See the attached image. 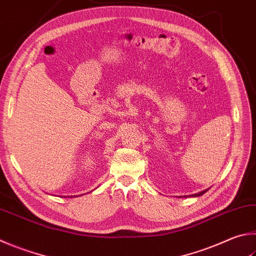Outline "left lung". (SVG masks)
<instances>
[{
    "mask_svg": "<svg viewBox=\"0 0 256 256\" xmlns=\"http://www.w3.org/2000/svg\"><path fill=\"white\" fill-rule=\"evenodd\" d=\"M209 189V188H208ZM208 189H205V190H202V192H197V194H190V196L192 197H199V196H202V194H205L206 192H208ZM182 197V196H180V198ZM184 197H187V196H184Z\"/></svg>",
    "mask_w": 256,
    "mask_h": 256,
    "instance_id": "8db88e82",
    "label": "left lung"
}]
</instances>
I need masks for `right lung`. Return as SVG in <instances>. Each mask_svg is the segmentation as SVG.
<instances>
[{
    "instance_id": "right-lung-1",
    "label": "right lung",
    "mask_w": 256,
    "mask_h": 256,
    "mask_svg": "<svg viewBox=\"0 0 256 256\" xmlns=\"http://www.w3.org/2000/svg\"><path fill=\"white\" fill-rule=\"evenodd\" d=\"M80 196H82V194H80ZM68 197H69V198H70V196H68ZM74 197H75V196H74Z\"/></svg>"
}]
</instances>
